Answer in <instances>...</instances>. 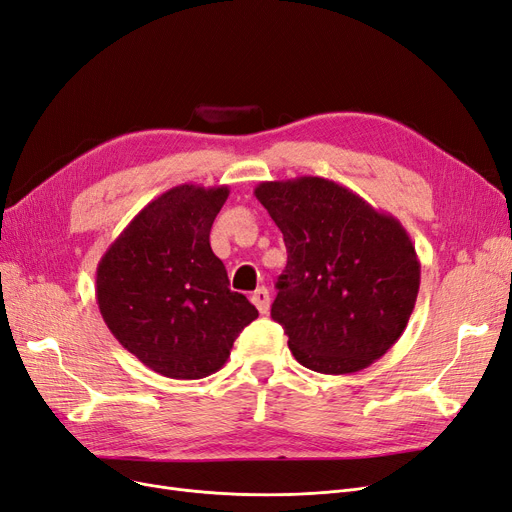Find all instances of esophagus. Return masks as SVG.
Wrapping results in <instances>:
<instances>
[{
    "mask_svg": "<svg viewBox=\"0 0 512 512\" xmlns=\"http://www.w3.org/2000/svg\"><path fill=\"white\" fill-rule=\"evenodd\" d=\"M252 303L256 305V309L267 315L269 313V307H271V296H269V290L267 288H258L254 294H252Z\"/></svg>",
    "mask_w": 512,
    "mask_h": 512,
    "instance_id": "obj_1",
    "label": "esophagus"
}]
</instances>
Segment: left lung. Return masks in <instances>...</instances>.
Wrapping results in <instances>:
<instances>
[{
    "instance_id": "1",
    "label": "left lung",
    "mask_w": 512,
    "mask_h": 512,
    "mask_svg": "<svg viewBox=\"0 0 512 512\" xmlns=\"http://www.w3.org/2000/svg\"><path fill=\"white\" fill-rule=\"evenodd\" d=\"M254 195L288 250L271 317L294 358L315 373L349 375L387 354L409 324L421 279L400 220L317 175L260 182Z\"/></svg>"
}]
</instances>
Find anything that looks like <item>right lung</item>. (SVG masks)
<instances>
[{"label": "right lung", "instance_id": "right-lung-1", "mask_svg": "<svg viewBox=\"0 0 512 512\" xmlns=\"http://www.w3.org/2000/svg\"><path fill=\"white\" fill-rule=\"evenodd\" d=\"M228 186L180 184L150 201L97 264V305L118 343L154 373L220 370L256 307L228 288L209 231Z\"/></svg>", "mask_w": 512, "mask_h": 512}]
</instances>
